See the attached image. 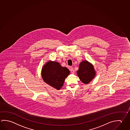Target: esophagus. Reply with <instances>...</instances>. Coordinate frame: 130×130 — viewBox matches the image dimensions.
<instances>
[{
	"instance_id": "obj_1",
	"label": "esophagus",
	"mask_w": 130,
	"mask_h": 130,
	"mask_svg": "<svg viewBox=\"0 0 130 130\" xmlns=\"http://www.w3.org/2000/svg\"><path fill=\"white\" fill-rule=\"evenodd\" d=\"M70 71H71V73H73H73H74V69H73V68H72V67H71L70 68Z\"/></svg>"
}]
</instances>
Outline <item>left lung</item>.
I'll return each mask as SVG.
<instances>
[{"label": "left lung", "mask_w": 130, "mask_h": 130, "mask_svg": "<svg viewBox=\"0 0 130 130\" xmlns=\"http://www.w3.org/2000/svg\"><path fill=\"white\" fill-rule=\"evenodd\" d=\"M77 73L80 80L85 84L90 82L95 75L93 66L87 61H84L80 63Z\"/></svg>", "instance_id": "obj_1"}]
</instances>
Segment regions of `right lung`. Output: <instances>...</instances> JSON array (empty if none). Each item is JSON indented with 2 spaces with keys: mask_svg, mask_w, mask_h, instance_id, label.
Returning <instances> with one entry per match:
<instances>
[{
  "mask_svg": "<svg viewBox=\"0 0 130 130\" xmlns=\"http://www.w3.org/2000/svg\"><path fill=\"white\" fill-rule=\"evenodd\" d=\"M69 73L68 68L62 67L58 62L51 61L44 65L41 71L44 81L58 90L63 86L65 78Z\"/></svg>",
  "mask_w": 130,
  "mask_h": 130,
  "instance_id": "obj_1",
  "label": "right lung"
}]
</instances>
